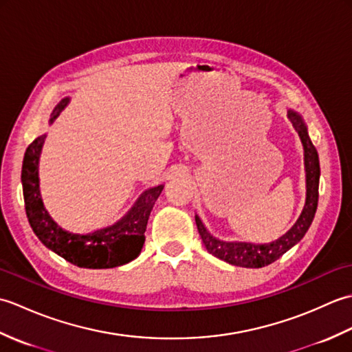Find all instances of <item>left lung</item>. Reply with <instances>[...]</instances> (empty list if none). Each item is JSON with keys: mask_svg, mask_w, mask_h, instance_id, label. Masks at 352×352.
<instances>
[{"mask_svg": "<svg viewBox=\"0 0 352 352\" xmlns=\"http://www.w3.org/2000/svg\"><path fill=\"white\" fill-rule=\"evenodd\" d=\"M289 119L294 124L295 130L298 131L301 138V142L304 145V160H305V172H307V198H305V206L302 208V213L298 218L296 223L292 227L286 234L276 239L272 243H246V242H223L219 239L213 237L203 222L199 221L198 216H195L197 227L199 231V236L203 239L207 251L213 254L214 257H218L223 261H227L230 265L242 266V267H263L274 263L275 260H278L284 252L289 251L292 246L296 245L307 233L310 228L313 218H315L316 208H318V198H319V157L315 145L311 144L309 138L307 126L302 122L300 115H296L295 111L289 110Z\"/></svg>", "mask_w": 352, "mask_h": 352, "instance_id": "8db88e82", "label": "left lung"}]
</instances>
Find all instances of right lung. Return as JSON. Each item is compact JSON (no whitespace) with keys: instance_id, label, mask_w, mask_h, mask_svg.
Segmentation results:
<instances>
[{"instance_id":"right-lung-1","label":"right lung","mask_w":352,"mask_h":352,"mask_svg":"<svg viewBox=\"0 0 352 352\" xmlns=\"http://www.w3.org/2000/svg\"><path fill=\"white\" fill-rule=\"evenodd\" d=\"M66 104H68V98L57 104L56 109L52 110L50 122L54 121ZM43 140L45 134L36 138L28 145L24 162H22L21 174L25 213L30 226H32L34 234L39 237V241L47 248L68 260L69 263L80 267H116L136 258L145 242L149 213H151L157 198L160 197L163 186H157V188L142 193L131 210L115 226L98 230L91 234L68 233L51 219L41 198L37 163H39Z\"/></svg>"}]
</instances>
